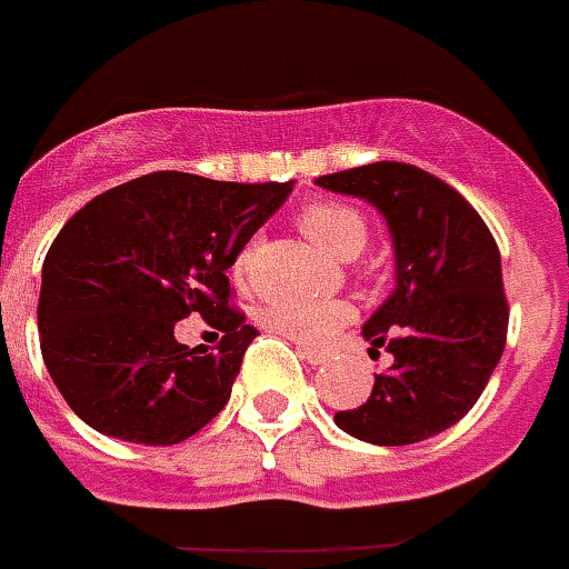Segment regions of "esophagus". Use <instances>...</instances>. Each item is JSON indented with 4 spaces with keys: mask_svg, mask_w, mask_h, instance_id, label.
<instances>
[{
    "mask_svg": "<svg viewBox=\"0 0 569 569\" xmlns=\"http://www.w3.org/2000/svg\"><path fill=\"white\" fill-rule=\"evenodd\" d=\"M299 356L313 367H319V365H325V361H328V356H325V353H319V350H310V347H301V345H299Z\"/></svg>",
    "mask_w": 569,
    "mask_h": 569,
    "instance_id": "1",
    "label": "esophagus"
}]
</instances>
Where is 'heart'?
<instances>
[{
	"instance_id": "obj_1",
	"label": "heart",
	"mask_w": 569,
	"mask_h": 569,
	"mask_svg": "<svg viewBox=\"0 0 569 569\" xmlns=\"http://www.w3.org/2000/svg\"><path fill=\"white\" fill-rule=\"evenodd\" d=\"M301 230L308 233L316 248H321L330 259L350 261L367 248V219L361 210L350 208L345 202H313L301 210ZM259 239H250L241 244L233 259L236 279H248L253 268ZM353 316V305L345 299H279L261 308L259 319L270 333H279L299 345L319 347L336 336V330Z\"/></svg>"
}]
</instances>
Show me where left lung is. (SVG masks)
Returning <instances> with one entry per match:
<instances>
[{"label": "left lung", "instance_id": "8db88e82", "mask_svg": "<svg viewBox=\"0 0 569 569\" xmlns=\"http://www.w3.org/2000/svg\"><path fill=\"white\" fill-rule=\"evenodd\" d=\"M316 184L373 204L396 250L393 293L361 328L393 365L336 425L381 447L430 439L479 401L505 350L499 244L465 196L416 164L373 162Z\"/></svg>", "mask_w": 569, "mask_h": 569}]
</instances>
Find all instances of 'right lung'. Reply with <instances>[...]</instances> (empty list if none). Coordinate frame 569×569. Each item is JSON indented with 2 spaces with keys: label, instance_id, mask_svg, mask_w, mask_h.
<instances>
[{
  "label": "right lung",
  "instance_id": "1",
  "mask_svg": "<svg viewBox=\"0 0 569 569\" xmlns=\"http://www.w3.org/2000/svg\"><path fill=\"white\" fill-rule=\"evenodd\" d=\"M290 190L159 170L70 216L44 256L37 319L50 379L84 425L159 447L219 416L259 336L230 305L228 268ZM190 312L223 336L213 355L174 341Z\"/></svg>",
  "mask_w": 569,
  "mask_h": 569
}]
</instances>
